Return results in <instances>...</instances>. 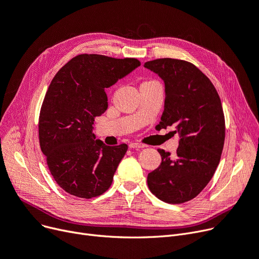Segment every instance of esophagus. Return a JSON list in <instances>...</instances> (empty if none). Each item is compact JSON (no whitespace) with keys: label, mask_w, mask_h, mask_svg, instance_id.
<instances>
[{"label":"esophagus","mask_w":259,"mask_h":259,"mask_svg":"<svg viewBox=\"0 0 259 259\" xmlns=\"http://www.w3.org/2000/svg\"><path fill=\"white\" fill-rule=\"evenodd\" d=\"M146 145L144 144H140V143H130L129 144V148H133V149H139V148H144Z\"/></svg>","instance_id":"obj_1"}]
</instances>
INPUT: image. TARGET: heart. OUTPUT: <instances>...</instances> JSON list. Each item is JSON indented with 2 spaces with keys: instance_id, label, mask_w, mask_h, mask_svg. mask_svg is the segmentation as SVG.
<instances>
[{
  "instance_id": "1",
  "label": "heart",
  "mask_w": 259,
  "mask_h": 259,
  "mask_svg": "<svg viewBox=\"0 0 259 259\" xmlns=\"http://www.w3.org/2000/svg\"><path fill=\"white\" fill-rule=\"evenodd\" d=\"M144 83H147V82H144Z\"/></svg>"
}]
</instances>
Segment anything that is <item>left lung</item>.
<instances>
[{
    "label": "left lung",
    "mask_w": 259,
    "mask_h": 259,
    "mask_svg": "<svg viewBox=\"0 0 259 259\" xmlns=\"http://www.w3.org/2000/svg\"><path fill=\"white\" fill-rule=\"evenodd\" d=\"M144 67L165 85L164 111L157 128L176 126L180 138L176 157L158 149L162 162L148 174V188L165 203H186L202 192L221 159L225 140L221 99L211 81L189 62L158 59Z\"/></svg>",
    "instance_id": "left-lung-1"
}]
</instances>
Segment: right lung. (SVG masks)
Segmentation results:
<instances>
[{
  "label": "right lung",
  "instance_id": "add662e5",
  "mask_svg": "<svg viewBox=\"0 0 259 259\" xmlns=\"http://www.w3.org/2000/svg\"><path fill=\"white\" fill-rule=\"evenodd\" d=\"M140 65L137 59L80 54L54 75L40 109L39 144L51 175L67 193L92 198L111 187L128 146L95 140L94 121L108 109L104 90Z\"/></svg>",
  "mask_w": 259,
  "mask_h": 259
}]
</instances>
